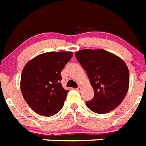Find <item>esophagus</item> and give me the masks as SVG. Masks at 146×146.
<instances>
[{
    "label": "esophagus",
    "instance_id": "esophagus-1",
    "mask_svg": "<svg viewBox=\"0 0 146 146\" xmlns=\"http://www.w3.org/2000/svg\"><path fill=\"white\" fill-rule=\"evenodd\" d=\"M76 90L78 91V92H80V91L81 90V86H78V88H76Z\"/></svg>",
    "mask_w": 146,
    "mask_h": 146
}]
</instances>
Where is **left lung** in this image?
Instances as JSON below:
<instances>
[{"label": "left lung", "instance_id": "1", "mask_svg": "<svg viewBox=\"0 0 146 146\" xmlns=\"http://www.w3.org/2000/svg\"><path fill=\"white\" fill-rule=\"evenodd\" d=\"M75 56L88 74L94 96L86 106L98 114L115 109L126 95L129 71L120 58L103 49H83Z\"/></svg>", "mask_w": 146, "mask_h": 146}]
</instances>
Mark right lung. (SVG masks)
<instances>
[{
    "label": "right lung",
    "instance_id": "1",
    "mask_svg": "<svg viewBox=\"0 0 146 146\" xmlns=\"http://www.w3.org/2000/svg\"><path fill=\"white\" fill-rule=\"evenodd\" d=\"M72 56V52H46L24 66L21 90L27 104L37 114L50 117L63 108L68 91L61 85L60 72Z\"/></svg>",
    "mask_w": 146,
    "mask_h": 146
}]
</instances>
